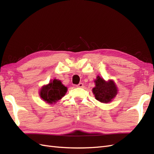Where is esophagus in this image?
<instances>
[{
    "label": "esophagus",
    "instance_id": "1",
    "mask_svg": "<svg viewBox=\"0 0 154 154\" xmlns=\"http://www.w3.org/2000/svg\"><path fill=\"white\" fill-rule=\"evenodd\" d=\"M83 87V84L82 83H80L79 84L77 85V87H80V88H82Z\"/></svg>",
    "mask_w": 154,
    "mask_h": 154
}]
</instances>
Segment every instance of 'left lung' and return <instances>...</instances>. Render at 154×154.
<instances>
[{"label":"left lung","instance_id":"8db88e82","mask_svg":"<svg viewBox=\"0 0 154 154\" xmlns=\"http://www.w3.org/2000/svg\"><path fill=\"white\" fill-rule=\"evenodd\" d=\"M94 83L95 87L92 88V93L96 100L101 103H110L118 94V88L114 80L106 81L103 78L97 76Z\"/></svg>","mask_w":154,"mask_h":154}]
</instances>
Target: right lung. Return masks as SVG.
Masks as SVG:
<instances>
[{"label":"right lung","instance_id":"1","mask_svg":"<svg viewBox=\"0 0 154 154\" xmlns=\"http://www.w3.org/2000/svg\"><path fill=\"white\" fill-rule=\"evenodd\" d=\"M67 91V87L65 86L62 82L54 79L47 85L41 87L39 91V95L46 103L52 105L57 103L66 95Z\"/></svg>","mask_w":154,"mask_h":154}]
</instances>
